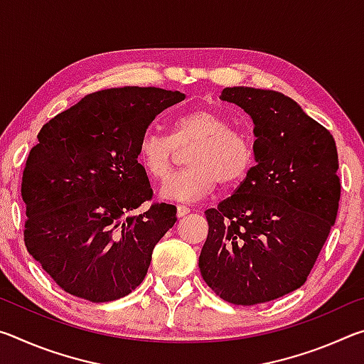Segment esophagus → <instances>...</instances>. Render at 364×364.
Returning a JSON list of instances; mask_svg holds the SVG:
<instances>
[{"instance_id":"1","label":"esophagus","mask_w":364,"mask_h":364,"mask_svg":"<svg viewBox=\"0 0 364 364\" xmlns=\"http://www.w3.org/2000/svg\"><path fill=\"white\" fill-rule=\"evenodd\" d=\"M191 212V208L189 207H186V205H178L176 207V215H178V218H183V217H186V215Z\"/></svg>"}]
</instances>
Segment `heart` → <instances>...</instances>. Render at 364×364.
<instances>
[{"label":"heart","instance_id":"b5f03b06","mask_svg":"<svg viewBox=\"0 0 364 364\" xmlns=\"http://www.w3.org/2000/svg\"><path fill=\"white\" fill-rule=\"evenodd\" d=\"M189 167L164 184L170 200L200 199L221 183L232 186L247 176L254 151L244 133L213 109H194L171 122L168 134L147 132L138 144V162L152 180L165 181L178 160V149H188Z\"/></svg>","mask_w":364,"mask_h":364}]
</instances>
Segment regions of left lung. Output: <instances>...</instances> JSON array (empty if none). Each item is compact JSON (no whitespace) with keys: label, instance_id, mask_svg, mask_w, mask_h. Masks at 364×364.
Here are the masks:
<instances>
[{"label":"left lung","instance_id":"8db88e82","mask_svg":"<svg viewBox=\"0 0 364 364\" xmlns=\"http://www.w3.org/2000/svg\"><path fill=\"white\" fill-rule=\"evenodd\" d=\"M220 97L252 117L257 165L231 197L205 210L199 268L220 299L250 306L305 284L336 223L338 157L329 130L291 97L247 86Z\"/></svg>","mask_w":364,"mask_h":364}]
</instances>
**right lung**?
<instances>
[{
  "label": "right lung",
  "mask_w": 364,
  "mask_h": 364,
  "mask_svg": "<svg viewBox=\"0 0 364 364\" xmlns=\"http://www.w3.org/2000/svg\"><path fill=\"white\" fill-rule=\"evenodd\" d=\"M156 86L110 88L82 97L43 125L22 175L23 242L53 281L95 304L134 291L176 207L152 202L138 144L152 120L184 101Z\"/></svg>",
  "instance_id": "right-lung-1"
}]
</instances>
